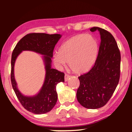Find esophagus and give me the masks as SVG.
Instances as JSON below:
<instances>
[{
	"mask_svg": "<svg viewBox=\"0 0 132 132\" xmlns=\"http://www.w3.org/2000/svg\"><path fill=\"white\" fill-rule=\"evenodd\" d=\"M70 76H69V75L66 74L65 76H64V81L65 82H67L69 80V79L70 78Z\"/></svg>",
	"mask_w": 132,
	"mask_h": 132,
	"instance_id": "obj_1",
	"label": "esophagus"
}]
</instances>
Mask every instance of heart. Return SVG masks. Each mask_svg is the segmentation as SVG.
Returning a JSON list of instances; mask_svg holds the SVG:
<instances>
[{
	"instance_id": "obj_1",
	"label": "heart",
	"mask_w": 132,
	"mask_h": 132,
	"mask_svg": "<svg viewBox=\"0 0 132 132\" xmlns=\"http://www.w3.org/2000/svg\"><path fill=\"white\" fill-rule=\"evenodd\" d=\"M98 44L92 35L79 34L70 38L62 43L53 54V61L58 69L69 63L74 73L84 74L90 71L97 59Z\"/></svg>"
}]
</instances>
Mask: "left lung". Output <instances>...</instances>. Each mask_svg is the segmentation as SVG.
<instances>
[{"label":"left lung","instance_id":"obj_1","mask_svg":"<svg viewBox=\"0 0 132 132\" xmlns=\"http://www.w3.org/2000/svg\"><path fill=\"white\" fill-rule=\"evenodd\" d=\"M90 31L100 32L101 43L94 66L78 77L77 98L82 106L95 109L106 104L117 87L120 76L121 55L114 38L103 28L93 27Z\"/></svg>","mask_w":132,"mask_h":132}]
</instances>
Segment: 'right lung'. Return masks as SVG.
I'll return each instance as SVG.
<instances>
[{"mask_svg": "<svg viewBox=\"0 0 132 132\" xmlns=\"http://www.w3.org/2000/svg\"><path fill=\"white\" fill-rule=\"evenodd\" d=\"M62 35L45 33H31L25 35L16 44L11 56V81L18 99L25 109L34 114H42L52 110L58 99L56 86L64 82V74L51 68L54 47ZM32 51L42 55L45 66V81L39 92L33 96H26L17 89L14 77V65L17 56L23 51Z\"/></svg>", "mask_w": 132, "mask_h": 132, "instance_id": "1", "label": "right lung"}]
</instances>
